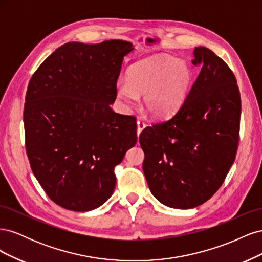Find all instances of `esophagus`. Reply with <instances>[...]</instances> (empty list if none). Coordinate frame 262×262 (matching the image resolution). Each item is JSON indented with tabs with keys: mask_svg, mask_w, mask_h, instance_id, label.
Masks as SVG:
<instances>
[{
	"mask_svg": "<svg viewBox=\"0 0 262 262\" xmlns=\"http://www.w3.org/2000/svg\"><path fill=\"white\" fill-rule=\"evenodd\" d=\"M137 125H138V129H137V132H138V136H139V134L142 132V131H143V129L145 128V126H146V124L143 122V121H141V120H138L137 121Z\"/></svg>",
	"mask_w": 262,
	"mask_h": 262,
	"instance_id": "obj_1",
	"label": "esophagus"
}]
</instances>
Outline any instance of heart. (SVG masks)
Wrapping results in <instances>:
<instances>
[{
	"label": "heart",
	"instance_id": "1",
	"mask_svg": "<svg viewBox=\"0 0 262 262\" xmlns=\"http://www.w3.org/2000/svg\"><path fill=\"white\" fill-rule=\"evenodd\" d=\"M193 83V72L186 62L168 54H157L134 63L128 77L119 78L116 95L124 112L142 102L155 118H167L184 105Z\"/></svg>",
	"mask_w": 262,
	"mask_h": 262
}]
</instances>
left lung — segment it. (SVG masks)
I'll return each mask as SVG.
<instances>
[{
  "mask_svg": "<svg viewBox=\"0 0 262 262\" xmlns=\"http://www.w3.org/2000/svg\"><path fill=\"white\" fill-rule=\"evenodd\" d=\"M192 63L202 69L186 101L169 120L140 134L143 171L150 192L166 207L192 209L223 184L235 161L241 94L226 63L195 47Z\"/></svg>",
  "mask_w": 262,
  "mask_h": 262,
  "instance_id": "1",
  "label": "left lung"
}]
</instances>
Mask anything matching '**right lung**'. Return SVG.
Listing matches in <instances>:
<instances>
[{"label": "right lung", "instance_id": "right-lung-1", "mask_svg": "<svg viewBox=\"0 0 262 262\" xmlns=\"http://www.w3.org/2000/svg\"><path fill=\"white\" fill-rule=\"evenodd\" d=\"M133 49L123 40L68 42L30 78L24 107L30 167L67 210L104 204L115 190V167L137 143L136 118L110 108L123 58Z\"/></svg>", "mask_w": 262, "mask_h": 262}]
</instances>
